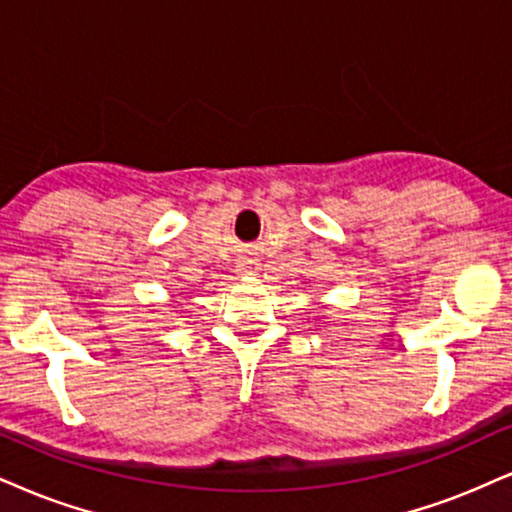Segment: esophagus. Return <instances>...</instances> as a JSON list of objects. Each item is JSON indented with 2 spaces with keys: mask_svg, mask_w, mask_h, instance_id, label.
Segmentation results:
<instances>
[{
  "mask_svg": "<svg viewBox=\"0 0 512 512\" xmlns=\"http://www.w3.org/2000/svg\"><path fill=\"white\" fill-rule=\"evenodd\" d=\"M237 270H239V273H242V275H251V273H256V263L251 261V258H244V261H239Z\"/></svg>",
  "mask_w": 512,
  "mask_h": 512,
  "instance_id": "34e87169",
  "label": "esophagus"
}]
</instances>
